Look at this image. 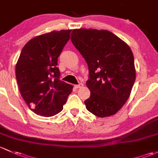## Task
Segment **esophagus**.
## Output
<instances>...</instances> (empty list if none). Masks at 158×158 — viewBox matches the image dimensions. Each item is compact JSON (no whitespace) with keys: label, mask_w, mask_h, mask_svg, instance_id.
<instances>
[{"label":"esophagus","mask_w":158,"mask_h":158,"mask_svg":"<svg viewBox=\"0 0 158 158\" xmlns=\"http://www.w3.org/2000/svg\"><path fill=\"white\" fill-rule=\"evenodd\" d=\"M83 86H84V84H77V85H74V87L77 89H78V88H81Z\"/></svg>","instance_id":"esophagus-1"}]
</instances>
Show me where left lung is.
Returning <instances> with one entry per match:
<instances>
[{"label": "left lung", "mask_w": 158, "mask_h": 158, "mask_svg": "<svg viewBox=\"0 0 158 158\" xmlns=\"http://www.w3.org/2000/svg\"><path fill=\"white\" fill-rule=\"evenodd\" d=\"M71 40L87 61L90 97L86 108L97 116L115 114L129 97L136 77L134 56L128 44L105 30L75 29Z\"/></svg>", "instance_id": "obj_1"}]
</instances>
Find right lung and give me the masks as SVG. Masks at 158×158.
Instances as JSON below:
<instances>
[{
    "mask_svg": "<svg viewBox=\"0 0 158 158\" xmlns=\"http://www.w3.org/2000/svg\"><path fill=\"white\" fill-rule=\"evenodd\" d=\"M71 30L52 31L30 40L16 64L21 96L35 114L50 117L63 110L73 86L59 79L58 58Z\"/></svg>",
    "mask_w": 158,
    "mask_h": 158,
    "instance_id": "right-lung-1",
    "label": "right lung"
}]
</instances>
